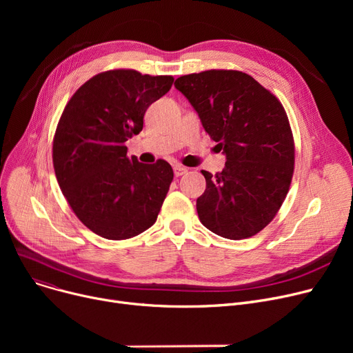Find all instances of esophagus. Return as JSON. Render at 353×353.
Listing matches in <instances>:
<instances>
[{"label":"esophagus","instance_id":"1","mask_svg":"<svg viewBox=\"0 0 353 353\" xmlns=\"http://www.w3.org/2000/svg\"><path fill=\"white\" fill-rule=\"evenodd\" d=\"M173 170H174V176H176V177H180V176H183V174H186L189 169H188V167H184V165L176 164Z\"/></svg>","mask_w":353,"mask_h":353}]
</instances>
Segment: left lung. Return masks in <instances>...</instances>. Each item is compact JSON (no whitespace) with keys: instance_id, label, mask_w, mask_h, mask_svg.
<instances>
[{"instance_id":"1","label":"left lung","mask_w":353,"mask_h":353,"mask_svg":"<svg viewBox=\"0 0 353 353\" xmlns=\"http://www.w3.org/2000/svg\"><path fill=\"white\" fill-rule=\"evenodd\" d=\"M226 154L214 176L206 170V190L196 203L210 232L232 240L265 229L290 188L294 141L282 103L252 76L236 70H208L174 81Z\"/></svg>"}]
</instances>
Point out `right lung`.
I'll return each mask as SVG.
<instances>
[{
    "mask_svg": "<svg viewBox=\"0 0 353 353\" xmlns=\"http://www.w3.org/2000/svg\"><path fill=\"white\" fill-rule=\"evenodd\" d=\"M173 81L108 70L85 81L64 107L52 141L55 177L81 223L104 239L134 237L159 216L172 165L128 157L125 141L141 132L145 110Z\"/></svg>",
    "mask_w": 353,
    "mask_h": 353,
    "instance_id": "add662e5",
    "label": "right lung"
}]
</instances>
